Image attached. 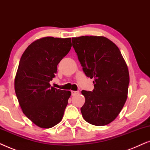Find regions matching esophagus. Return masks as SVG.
I'll return each instance as SVG.
<instances>
[{
    "mask_svg": "<svg viewBox=\"0 0 150 150\" xmlns=\"http://www.w3.org/2000/svg\"><path fill=\"white\" fill-rule=\"evenodd\" d=\"M71 93H72V95H76V94H78L79 93V91H71Z\"/></svg>",
    "mask_w": 150,
    "mask_h": 150,
    "instance_id": "34e87169",
    "label": "esophagus"
}]
</instances>
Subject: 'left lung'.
Here are the masks:
<instances>
[{"label":"left lung","mask_w":150,"mask_h":150,"mask_svg":"<svg viewBox=\"0 0 150 150\" xmlns=\"http://www.w3.org/2000/svg\"><path fill=\"white\" fill-rule=\"evenodd\" d=\"M72 42L83 71L94 79L93 91H81L85 97L83 118L97 126L108 124L126 101L129 82L126 63L117 45L105 37L73 38Z\"/></svg>","instance_id":"8db88e82"}]
</instances>
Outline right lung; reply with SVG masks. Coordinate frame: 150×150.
I'll return each mask as SVG.
<instances>
[{"instance_id": "add662e5", "label": "right lung", "mask_w": 150, "mask_h": 150, "mask_svg": "<svg viewBox=\"0 0 150 150\" xmlns=\"http://www.w3.org/2000/svg\"><path fill=\"white\" fill-rule=\"evenodd\" d=\"M71 38L45 37L28 47L15 77L16 95L26 117L38 126L50 128L62 119L71 91L51 87L57 66L71 49Z\"/></svg>"}]
</instances>
